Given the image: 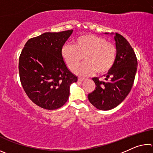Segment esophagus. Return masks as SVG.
<instances>
[{"mask_svg": "<svg viewBox=\"0 0 153 153\" xmlns=\"http://www.w3.org/2000/svg\"><path fill=\"white\" fill-rule=\"evenodd\" d=\"M84 80V79L82 78V77H79V78H78V81H79V82H83Z\"/></svg>", "mask_w": 153, "mask_h": 153, "instance_id": "34e87169", "label": "esophagus"}]
</instances>
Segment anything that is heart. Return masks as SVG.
Segmentation results:
<instances>
[{
  "label": "heart",
  "mask_w": 153,
  "mask_h": 153,
  "mask_svg": "<svg viewBox=\"0 0 153 153\" xmlns=\"http://www.w3.org/2000/svg\"><path fill=\"white\" fill-rule=\"evenodd\" d=\"M61 56L71 71H74L85 57L86 63L75 70L79 76H89L95 71L102 75L113 68L117 59V49L105 38L88 33L77 38L73 46L64 45Z\"/></svg>",
  "instance_id": "b5f03b06"
}]
</instances>
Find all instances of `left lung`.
<instances>
[{"mask_svg":"<svg viewBox=\"0 0 153 153\" xmlns=\"http://www.w3.org/2000/svg\"><path fill=\"white\" fill-rule=\"evenodd\" d=\"M114 38L117 49L115 63L108 72L106 81L92 78L96 88L88 95L90 103L102 111L116 107L126 98L132 88L138 66L136 54L128 40L117 33Z\"/></svg>","mask_w":153,"mask_h":153,"instance_id":"1","label":"left lung"}]
</instances>
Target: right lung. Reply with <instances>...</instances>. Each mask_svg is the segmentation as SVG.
<instances>
[{"label":"right lung","mask_w":153,"mask_h":153,"mask_svg":"<svg viewBox=\"0 0 153 153\" xmlns=\"http://www.w3.org/2000/svg\"><path fill=\"white\" fill-rule=\"evenodd\" d=\"M73 32H46L28 40L19 59L21 84L32 101L54 110L67 101L69 87L77 77L67 68L61 48Z\"/></svg>","instance_id":"obj_1"}]
</instances>
